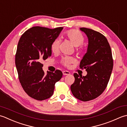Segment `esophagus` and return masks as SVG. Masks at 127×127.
Listing matches in <instances>:
<instances>
[{"mask_svg":"<svg viewBox=\"0 0 127 127\" xmlns=\"http://www.w3.org/2000/svg\"><path fill=\"white\" fill-rule=\"evenodd\" d=\"M63 73L64 75H69L70 74V72L67 71H64L63 72Z\"/></svg>","mask_w":127,"mask_h":127,"instance_id":"1","label":"esophagus"}]
</instances>
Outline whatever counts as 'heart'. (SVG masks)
I'll use <instances>...</instances> for the list:
<instances>
[{"label": "heart", "mask_w": 127, "mask_h": 127, "mask_svg": "<svg viewBox=\"0 0 127 127\" xmlns=\"http://www.w3.org/2000/svg\"><path fill=\"white\" fill-rule=\"evenodd\" d=\"M65 37L70 41V42L76 47H78L77 50L79 53H83L85 50V47L82 45L84 42V37L78 30H72L67 31L65 33ZM60 40L56 39L51 44V50L54 53H56L59 50ZM62 64L64 66L69 67L70 64L76 62V59L73 57L66 56L62 59Z\"/></svg>", "instance_id": "heart-1"}]
</instances>
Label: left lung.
I'll use <instances>...</instances> for the list:
<instances>
[{"instance_id":"8db88e82","label":"left lung","mask_w":127,"mask_h":127,"mask_svg":"<svg viewBox=\"0 0 127 127\" xmlns=\"http://www.w3.org/2000/svg\"><path fill=\"white\" fill-rule=\"evenodd\" d=\"M88 39L87 53L79 67L85 69L87 74L82 76L74 73L75 78L71 90L73 96L82 101L95 99L107 87L113 69L112 52L104 35L87 28H80Z\"/></svg>"}]
</instances>
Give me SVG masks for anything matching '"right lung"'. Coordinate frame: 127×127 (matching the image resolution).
<instances>
[{
    "label": "right lung",
    "mask_w": 127,
    "mask_h": 127,
    "mask_svg": "<svg viewBox=\"0 0 127 127\" xmlns=\"http://www.w3.org/2000/svg\"><path fill=\"white\" fill-rule=\"evenodd\" d=\"M63 28L33 27L26 31L18 43L15 64L20 82L28 95L35 100L50 97L55 83L63 77L58 69L54 73L47 71L45 75L42 62L51 56V43Z\"/></svg>",
    "instance_id": "1"
}]
</instances>
